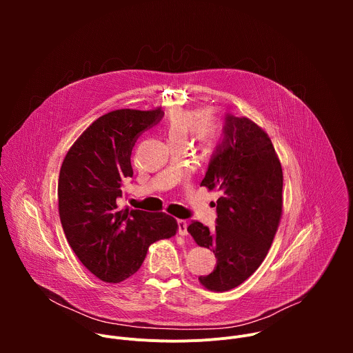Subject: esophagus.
<instances>
[{
  "label": "esophagus",
  "instance_id": "esophagus-1",
  "mask_svg": "<svg viewBox=\"0 0 353 353\" xmlns=\"http://www.w3.org/2000/svg\"><path fill=\"white\" fill-rule=\"evenodd\" d=\"M177 225H179V234H180V236H187V234H188V232H187L188 223H187L185 221L180 219V221H177Z\"/></svg>",
  "mask_w": 353,
  "mask_h": 353
}]
</instances>
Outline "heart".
I'll return each instance as SVG.
<instances>
[{"label":"heart","instance_id":"obj_1","mask_svg":"<svg viewBox=\"0 0 353 353\" xmlns=\"http://www.w3.org/2000/svg\"><path fill=\"white\" fill-rule=\"evenodd\" d=\"M191 130L198 145L204 149L212 148L221 135L216 120L204 116L203 110L177 108L169 112L165 123V132L172 143L185 142Z\"/></svg>","mask_w":353,"mask_h":353}]
</instances>
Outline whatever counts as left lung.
I'll return each mask as SVG.
<instances>
[{
	"label": "left lung",
	"instance_id": "8db88e82",
	"mask_svg": "<svg viewBox=\"0 0 353 353\" xmlns=\"http://www.w3.org/2000/svg\"><path fill=\"white\" fill-rule=\"evenodd\" d=\"M201 185L222 196L214 232L201 222L187 228L216 257L214 272L198 281L208 290L226 292L261 265L282 218L283 173L268 134L247 117L228 116L223 141Z\"/></svg>",
	"mask_w": 353,
	"mask_h": 353
}]
</instances>
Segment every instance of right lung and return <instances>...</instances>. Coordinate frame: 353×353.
<instances>
[{
	"instance_id": "1",
	"label": "right lung",
	"mask_w": 353,
	"mask_h": 353,
	"mask_svg": "<svg viewBox=\"0 0 353 353\" xmlns=\"http://www.w3.org/2000/svg\"><path fill=\"white\" fill-rule=\"evenodd\" d=\"M163 116L120 109L94 120L72 143L59 177V212L79 261L100 281L119 283L142 265L149 245L176 234L165 212L121 210V183L132 177L131 150L139 134Z\"/></svg>"
}]
</instances>
